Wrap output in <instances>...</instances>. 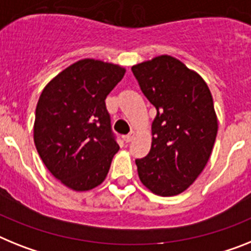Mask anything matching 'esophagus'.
Returning <instances> with one entry per match:
<instances>
[{
    "label": "esophagus",
    "mask_w": 251,
    "mask_h": 251,
    "mask_svg": "<svg viewBox=\"0 0 251 251\" xmlns=\"http://www.w3.org/2000/svg\"><path fill=\"white\" fill-rule=\"evenodd\" d=\"M134 137H136V132H134V130H132L129 134H127V136H126V141H127V142H132V141L134 140Z\"/></svg>",
    "instance_id": "obj_1"
}]
</instances>
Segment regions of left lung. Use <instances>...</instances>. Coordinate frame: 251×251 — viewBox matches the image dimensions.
I'll list each match as a JSON object with an SVG mask.
<instances>
[{"label":"left lung","mask_w":251,"mask_h":251,"mask_svg":"<svg viewBox=\"0 0 251 251\" xmlns=\"http://www.w3.org/2000/svg\"><path fill=\"white\" fill-rule=\"evenodd\" d=\"M142 93L157 110L149 155L137 158L140 180L153 194L177 196L201 175L218 130L213 99L196 71L171 55L132 67Z\"/></svg>","instance_id":"obj_1"}]
</instances>
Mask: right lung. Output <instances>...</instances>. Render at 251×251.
I'll use <instances>...</instances> for the list:
<instances>
[{
  "label": "right lung",
  "mask_w": 251,
  "mask_h": 251,
  "mask_svg": "<svg viewBox=\"0 0 251 251\" xmlns=\"http://www.w3.org/2000/svg\"><path fill=\"white\" fill-rule=\"evenodd\" d=\"M126 68L85 58L68 66L43 89L36 104L34 143L50 174L76 192L105 180L119 145L105 99Z\"/></svg>",
  "instance_id": "obj_1"
}]
</instances>
